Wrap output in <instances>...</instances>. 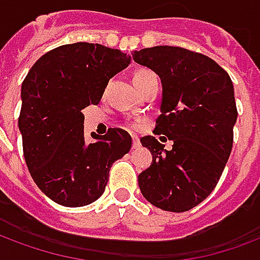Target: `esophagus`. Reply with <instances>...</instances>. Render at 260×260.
Here are the masks:
<instances>
[{
    "label": "esophagus",
    "mask_w": 260,
    "mask_h": 260,
    "mask_svg": "<svg viewBox=\"0 0 260 260\" xmlns=\"http://www.w3.org/2000/svg\"><path fill=\"white\" fill-rule=\"evenodd\" d=\"M132 147L134 149H139L140 147V140L136 135H132Z\"/></svg>",
    "instance_id": "34e87169"
}]
</instances>
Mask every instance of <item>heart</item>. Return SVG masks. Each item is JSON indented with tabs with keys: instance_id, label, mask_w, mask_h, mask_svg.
<instances>
[{
	"instance_id": "b5f03b06",
	"label": "heart",
	"mask_w": 260,
	"mask_h": 260,
	"mask_svg": "<svg viewBox=\"0 0 260 260\" xmlns=\"http://www.w3.org/2000/svg\"><path fill=\"white\" fill-rule=\"evenodd\" d=\"M149 73H150V71H147V70H140V71H138V73H136L135 77H134V78H136V77L146 76V74H149Z\"/></svg>"
}]
</instances>
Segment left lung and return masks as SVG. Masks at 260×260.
I'll return each mask as SVG.
<instances>
[{
    "mask_svg": "<svg viewBox=\"0 0 260 260\" xmlns=\"http://www.w3.org/2000/svg\"><path fill=\"white\" fill-rule=\"evenodd\" d=\"M132 56L161 80L154 132L174 142L165 150L154 136L140 139L153 155L138 176L140 191L159 209L189 211L212 193L232 153L234 86L216 61L184 48L159 45L134 51Z\"/></svg>",
    "mask_w": 260,
    "mask_h": 260,
    "instance_id": "1",
    "label": "left lung"
}]
</instances>
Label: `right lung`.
Segmentation results:
<instances>
[{"instance_id":"right-lung-1","label":"right lung","mask_w":260,"mask_h":260,"mask_svg":"<svg viewBox=\"0 0 260 260\" xmlns=\"http://www.w3.org/2000/svg\"><path fill=\"white\" fill-rule=\"evenodd\" d=\"M131 56L101 44L76 42L47 52L22 84L19 131L31 178L63 207H84L101 197L115 159L131 150L120 128L84 136L81 110L101 102L110 78L129 66Z\"/></svg>"}]
</instances>
